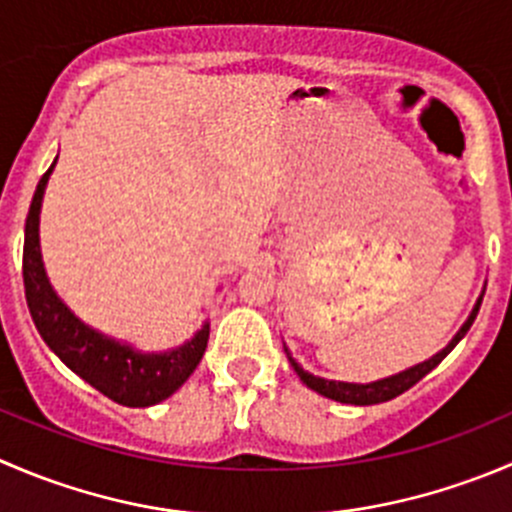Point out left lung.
Wrapping results in <instances>:
<instances>
[{
    "label": "left lung",
    "instance_id": "left-lung-1",
    "mask_svg": "<svg viewBox=\"0 0 512 512\" xmlns=\"http://www.w3.org/2000/svg\"><path fill=\"white\" fill-rule=\"evenodd\" d=\"M483 295L485 290L480 292L478 302L473 305V310H470L468 320L463 322V327H460L458 332L453 335V340L448 342V345L443 347L440 352H435L433 357H428V360L418 362V365L408 367V370H400L395 372V375L390 377H382V380H372V382H342V380H327V377H317L312 375V372H307L305 367L300 365V362L295 360V357L290 355V350L285 347L287 352V360H290V365L295 367L297 377H300L302 382H305L307 388L315 390V393L325 395V398L335 400V403H345V405H377V403H388V400L398 398V395H403L405 390H410L415 385V382L423 380L425 375H428L433 367H438L440 362L448 357V352L453 350L455 345H458L460 340L465 337V332L470 330V325H473L475 315H478L480 310V302H483Z\"/></svg>",
    "mask_w": 512,
    "mask_h": 512
}]
</instances>
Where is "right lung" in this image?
Returning a JSON list of instances; mask_svg holds the SVG:
<instances>
[{
	"label": "right lung",
	"mask_w": 512,
	"mask_h": 512,
	"mask_svg": "<svg viewBox=\"0 0 512 512\" xmlns=\"http://www.w3.org/2000/svg\"><path fill=\"white\" fill-rule=\"evenodd\" d=\"M54 165L57 160L39 180L32 205H29L27 225H24L22 275L34 325L49 350L109 400L127 408H150V405L162 403L172 393H177L200 365L207 337H210V322H205L180 347L145 352L137 350L130 342L94 330L69 310L67 302L57 295L49 282L42 247H39V212H42L44 190H47Z\"/></svg>",
	"instance_id": "obj_1"
}]
</instances>
